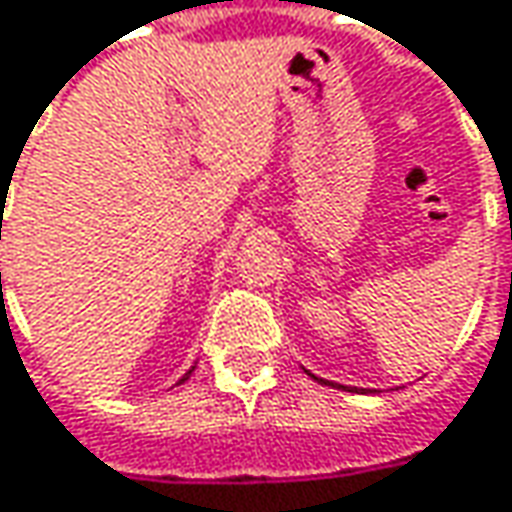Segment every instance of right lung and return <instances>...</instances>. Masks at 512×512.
Wrapping results in <instances>:
<instances>
[{
  "label": "right lung",
  "mask_w": 512,
  "mask_h": 512,
  "mask_svg": "<svg viewBox=\"0 0 512 512\" xmlns=\"http://www.w3.org/2000/svg\"><path fill=\"white\" fill-rule=\"evenodd\" d=\"M189 376H192V370H189V373H186V376H183V379H180V382H186V379H189Z\"/></svg>",
  "instance_id": "right-lung-1"
}]
</instances>
